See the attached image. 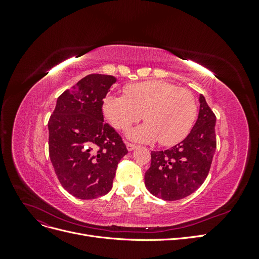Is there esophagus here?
<instances>
[{
    "label": "esophagus",
    "mask_w": 259,
    "mask_h": 259,
    "mask_svg": "<svg viewBox=\"0 0 259 259\" xmlns=\"http://www.w3.org/2000/svg\"><path fill=\"white\" fill-rule=\"evenodd\" d=\"M126 148H127V150H128V151H133V150H135V149L137 148V146H136V145H134V144L126 143Z\"/></svg>",
    "instance_id": "esophagus-1"
}]
</instances>
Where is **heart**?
<instances>
[{
	"instance_id": "b5f03b06",
	"label": "heart",
	"mask_w": 259,
	"mask_h": 259,
	"mask_svg": "<svg viewBox=\"0 0 259 259\" xmlns=\"http://www.w3.org/2000/svg\"><path fill=\"white\" fill-rule=\"evenodd\" d=\"M104 113L116 130L126 131L143 117L147 121L128 132L139 143L171 146L190 132L197 116L192 94L169 82L153 80L125 86L124 96L107 95Z\"/></svg>"
}]
</instances>
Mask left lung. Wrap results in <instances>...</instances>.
Segmentation results:
<instances>
[{
    "label": "left lung",
    "instance_id": "obj_1",
    "mask_svg": "<svg viewBox=\"0 0 259 259\" xmlns=\"http://www.w3.org/2000/svg\"><path fill=\"white\" fill-rule=\"evenodd\" d=\"M199 115L182 143L164 151L151 152V165L145 174L146 188L165 201L184 199L204 183L216 150V116L199 95Z\"/></svg>",
    "mask_w": 259,
    "mask_h": 259
}]
</instances>
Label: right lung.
<instances>
[{
    "mask_svg": "<svg viewBox=\"0 0 259 259\" xmlns=\"http://www.w3.org/2000/svg\"><path fill=\"white\" fill-rule=\"evenodd\" d=\"M112 75L89 74L57 99L49 121V151L59 183L73 197L95 199L111 190L117 163L127 153L104 122V98Z\"/></svg>",
    "mask_w": 259,
    "mask_h": 259,
    "instance_id": "add662e5",
    "label": "right lung"
}]
</instances>
